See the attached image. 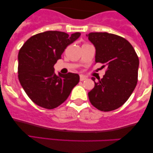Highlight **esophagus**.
I'll return each mask as SVG.
<instances>
[{
  "label": "esophagus",
  "mask_w": 153,
  "mask_h": 153,
  "mask_svg": "<svg viewBox=\"0 0 153 153\" xmlns=\"http://www.w3.org/2000/svg\"><path fill=\"white\" fill-rule=\"evenodd\" d=\"M80 81H83V80H86V77H85L84 75H80Z\"/></svg>",
  "instance_id": "1"
}]
</instances>
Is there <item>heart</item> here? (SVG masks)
Returning <instances> with one entry per match:
<instances>
[{
  "label": "heart",
  "instance_id": "b5f03b06",
  "mask_svg": "<svg viewBox=\"0 0 153 153\" xmlns=\"http://www.w3.org/2000/svg\"><path fill=\"white\" fill-rule=\"evenodd\" d=\"M84 45H88V44H84Z\"/></svg>",
  "mask_w": 153,
  "mask_h": 153
}]
</instances>
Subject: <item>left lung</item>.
I'll list each match as a JSON object with an SVG mask.
<instances>
[{
    "label": "left lung",
    "mask_w": 153,
    "mask_h": 153,
    "mask_svg": "<svg viewBox=\"0 0 153 153\" xmlns=\"http://www.w3.org/2000/svg\"><path fill=\"white\" fill-rule=\"evenodd\" d=\"M96 48V63L106 67L103 78L95 82L88 92L91 104L102 111H110L127 101L137 83L139 58L131 45L122 36L107 32L87 35Z\"/></svg>",
    "instance_id": "obj_1"
}]
</instances>
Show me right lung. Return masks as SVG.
I'll list each match as a JSON object with an SVG mask.
<instances>
[{
  "mask_svg": "<svg viewBox=\"0 0 153 153\" xmlns=\"http://www.w3.org/2000/svg\"><path fill=\"white\" fill-rule=\"evenodd\" d=\"M80 36L76 32L47 31L35 34L24 44L19 52V80L29 99L47 109L66 101L80 80L76 73H54V65L65 49Z\"/></svg>",
  "mask_w": 153,
  "mask_h": 153,
  "instance_id": "1",
  "label": "right lung"
}]
</instances>
